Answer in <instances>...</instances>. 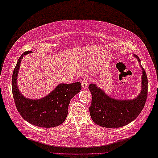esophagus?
<instances>
[{"label":"esophagus","mask_w":158,"mask_h":158,"mask_svg":"<svg viewBox=\"0 0 158 158\" xmlns=\"http://www.w3.org/2000/svg\"><path fill=\"white\" fill-rule=\"evenodd\" d=\"M88 83H89V80L87 79V78L83 79V81H82V83H81L82 88H83V89H85V88L88 87Z\"/></svg>","instance_id":"1"}]
</instances>
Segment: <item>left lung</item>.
<instances>
[{"label": "left lung", "instance_id": "8db88e82", "mask_svg": "<svg viewBox=\"0 0 158 158\" xmlns=\"http://www.w3.org/2000/svg\"><path fill=\"white\" fill-rule=\"evenodd\" d=\"M142 70L141 91L133 99H116L109 96L96 84L91 83L88 89L92 94L91 105L89 108L92 120L96 124L106 128H118L129 124L141 113L148 96V80L141 61L136 55Z\"/></svg>", "mask_w": 158, "mask_h": 158}]
</instances>
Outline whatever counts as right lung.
I'll use <instances>...</instances> for the list:
<instances>
[{"label": "right lung", "mask_w": 158, "mask_h": 158, "mask_svg": "<svg viewBox=\"0 0 158 158\" xmlns=\"http://www.w3.org/2000/svg\"><path fill=\"white\" fill-rule=\"evenodd\" d=\"M33 52H23L19 57L12 76V92L17 110L30 124L36 127L51 128L59 126L68 116L70 100L81 90L79 82L60 83L47 96L40 99L28 98L21 94L17 85V77L23 56Z\"/></svg>", "instance_id": "right-lung-1"}]
</instances>
